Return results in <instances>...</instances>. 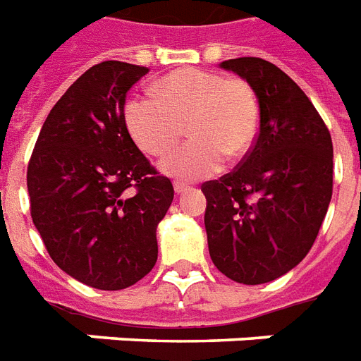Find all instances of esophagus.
<instances>
[{"instance_id": "obj_1", "label": "esophagus", "mask_w": 361, "mask_h": 361, "mask_svg": "<svg viewBox=\"0 0 361 361\" xmlns=\"http://www.w3.org/2000/svg\"><path fill=\"white\" fill-rule=\"evenodd\" d=\"M173 188H175V192H177V194H186V192L190 190V186L184 183H175L173 184Z\"/></svg>"}]
</instances>
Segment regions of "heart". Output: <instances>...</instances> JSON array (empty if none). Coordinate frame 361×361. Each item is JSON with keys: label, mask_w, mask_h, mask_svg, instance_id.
<instances>
[{"label": "heart", "mask_w": 361, "mask_h": 361, "mask_svg": "<svg viewBox=\"0 0 361 361\" xmlns=\"http://www.w3.org/2000/svg\"><path fill=\"white\" fill-rule=\"evenodd\" d=\"M154 94H134L125 104L132 140L151 157H164L188 128L192 141L171 152L160 167L169 177L195 180L221 169L226 157L246 154L257 140V94L246 80L204 68L164 76Z\"/></svg>", "instance_id": "obj_1"}]
</instances>
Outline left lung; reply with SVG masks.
<instances>
[{
  "label": "left lung",
  "mask_w": 361,
  "mask_h": 361,
  "mask_svg": "<svg viewBox=\"0 0 361 361\" xmlns=\"http://www.w3.org/2000/svg\"><path fill=\"white\" fill-rule=\"evenodd\" d=\"M253 87L261 121L240 164L203 183L210 259L244 285L274 281L313 246L334 188L328 126L305 93L261 57L221 63Z\"/></svg>",
  "instance_id": "8db88e82"
}]
</instances>
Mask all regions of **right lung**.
Listing matches in <instances>:
<instances>
[{"label": "right lung", "instance_id": "obj_1", "mask_svg": "<svg viewBox=\"0 0 361 361\" xmlns=\"http://www.w3.org/2000/svg\"><path fill=\"white\" fill-rule=\"evenodd\" d=\"M149 68L102 61L57 100L27 166L31 218L57 267L100 290L137 283L157 264L171 180L125 123L128 89Z\"/></svg>", "mask_w": 361, "mask_h": 361}]
</instances>
